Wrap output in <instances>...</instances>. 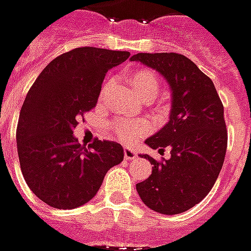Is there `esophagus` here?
Here are the masks:
<instances>
[{"mask_svg": "<svg viewBox=\"0 0 251 251\" xmlns=\"http://www.w3.org/2000/svg\"><path fill=\"white\" fill-rule=\"evenodd\" d=\"M124 158L126 160H134V158H136V151L134 149L126 148L124 149Z\"/></svg>", "mask_w": 251, "mask_h": 251, "instance_id": "34e87169", "label": "esophagus"}]
</instances>
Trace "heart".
<instances>
[{"label": "heart", "instance_id": "heart-1", "mask_svg": "<svg viewBox=\"0 0 251 251\" xmlns=\"http://www.w3.org/2000/svg\"><path fill=\"white\" fill-rule=\"evenodd\" d=\"M129 83L132 89L141 98H151L160 90V80L154 72L149 70H136L129 75ZM108 84L105 86V89ZM117 138L124 143H132L141 136L146 135L150 129L146 122H131V120H119L113 124Z\"/></svg>", "mask_w": 251, "mask_h": 251}]
</instances>
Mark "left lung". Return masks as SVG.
<instances>
[{"label": "left lung", "instance_id": "1", "mask_svg": "<svg viewBox=\"0 0 251 251\" xmlns=\"http://www.w3.org/2000/svg\"><path fill=\"white\" fill-rule=\"evenodd\" d=\"M131 61L153 68L172 90L169 122L145 143L171 149V158L151 162V175L136 184L143 203L162 215L191 209L208 195L227 151L224 106L212 79L179 53H138Z\"/></svg>", "mask_w": 251, "mask_h": 251}]
</instances>
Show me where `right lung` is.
Returning <instances> with one entry per match:
<instances>
[{
	"mask_svg": "<svg viewBox=\"0 0 251 251\" xmlns=\"http://www.w3.org/2000/svg\"><path fill=\"white\" fill-rule=\"evenodd\" d=\"M129 51L76 48L56 57L36 77L24 100L16 129L24 180L49 206L75 209L94 198L109 169L124 158L122 145H80L77 120L94 108L103 77Z\"/></svg>",
	"mask_w": 251,
	"mask_h": 251,
	"instance_id": "obj_1",
	"label": "right lung"
}]
</instances>
